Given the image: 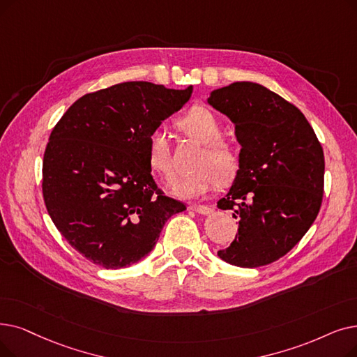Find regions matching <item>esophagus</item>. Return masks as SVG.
Masks as SVG:
<instances>
[{
  "label": "esophagus",
  "instance_id": "esophagus-1",
  "mask_svg": "<svg viewBox=\"0 0 357 357\" xmlns=\"http://www.w3.org/2000/svg\"><path fill=\"white\" fill-rule=\"evenodd\" d=\"M190 210H192L198 214H203V215H208L213 213V208L210 206H203V204H191Z\"/></svg>",
  "mask_w": 357,
  "mask_h": 357
}]
</instances>
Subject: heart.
Segmentation results:
<instances>
[{"mask_svg":"<svg viewBox=\"0 0 357 357\" xmlns=\"http://www.w3.org/2000/svg\"><path fill=\"white\" fill-rule=\"evenodd\" d=\"M179 127L195 142L204 146L195 163L197 170L178 176L170 190L181 198H197L207 194L217 181H229L238 169L235 150L222 138V123L208 107L194 106L179 119ZM147 160L154 174L169 181L174 174L172 154L167 135L162 128L153 130L147 142Z\"/></svg>","mask_w":357,"mask_h":357,"instance_id":"b5f03b06","label":"heart"}]
</instances>
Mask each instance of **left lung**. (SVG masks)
Returning a JSON list of instances; mask_svg holds the SVG:
<instances>
[{"label": "left lung", "instance_id": "left-lung-1", "mask_svg": "<svg viewBox=\"0 0 357 357\" xmlns=\"http://www.w3.org/2000/svg\"><path fill=\"white\" fill-rule=\"evenodd\" d=\"M235 126L239 169L217 207L231 210L238 234L223 261L255 268L286 255L317 219L324 194V151L305 115L252 82L215 89L207 99Z\"/></svg>", "mask_w": 357, "mask_h": 357}]
</instances>
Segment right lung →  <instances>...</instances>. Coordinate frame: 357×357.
<instances>
[{
    "label": "right lung",
    "mask_w": 357,
    "mask_h": 357,
    "mask_svg": "<svg viewBox=\"0 0 357 357\" xmlns=\"http://www.w3.org/2000/svg\"><path fill=\"white\" fill-rule=\"evenodd\" d=\"M127 82L89 93L58 121L43 154L46 210L67 242L105 268H123L156 245L169 217L187 210L151 176L147 142L191 98Z\"/></svg>",
    "instance_id": "right-lung-1"
}]
</instances>
